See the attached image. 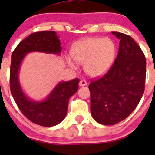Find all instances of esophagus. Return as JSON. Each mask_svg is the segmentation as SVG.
<instances>
[{
  "mask_svg": "<svg viewBox=\"0 0 155 155\" xmlns=\"http://www.w3.org/2000/svg\"><path fill=\"white\" fill-rule=\"evenodd\" d=\"M79 85L82 87L85 86V85H87V82L85 80H84V79H82V80H81L80 82H79Z\"/></svg>",
  "mask_w": 155,
  "mask_h": 155,
  "instance_id": "obj_1",
  "label": "esophagus"
}]
</instances>
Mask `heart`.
Returning <instances> with one entry per match:
<instances>
[{"label":"heart","instance_id":"obj_1","mask_svg":"<svg viewBox=\"0 0 155 155\" xmlns=\"http://www.w3.org/2000/svg\"><path fill=\"white\" fill-rule=\"evenodd\" d=\"M70 51L76 61L84 64V70L88 76L98 77L105 74L112 67L116 56L117 46L110 37H90L75 43ZM68 62L76 68L71 60Z\"/></svg>","mask_w":155,"mask_h":155}]
</instances>
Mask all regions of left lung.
<instances>
[{"instance_id": "left-lung-1", "label": "left lung", "mask_w": 155, "mask_h": 155, "mask_svg": "<svg viewBox=\"0 0 155 155\" xmlns=\"http://www.w3.org/2000/svg\"><path fill=\"white\" fill-rule=\"evenodd\" d=\"M119 39V48L112 68L101 79L89 84L91 112L104 125L124 120L136 109L145 90L146 62L144 53L134 39L112 32Z\"/></svg>"}]
</instances>
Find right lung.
<instances>
[{
  "instance_id": "add662e5",
  "label": "right lung",
  "mask_w": 155,
  "mask_h": 155,
  "mask_svg": "<svg viewBox=\"0 0 155 155\" xmlns=\"http://www.w3.org/2000/svg\"><path fill=\"white\" fill-rule=\"evenodd\" d=\"M61 48L60 40L55 31L35 32L18 43L11 57V94L23 115L33 123L40 126L57 125L64 119L69 99L77 91L79 79L58 82L46 99L35 101L28 97L21 88L18 79L19 69L28 53L37 51L59 55Z\"/></svg>"
}]
</instances>
